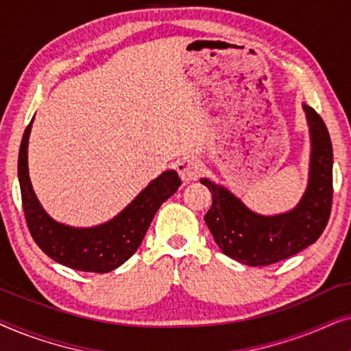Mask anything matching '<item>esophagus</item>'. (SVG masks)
Listing matches in <instances>:
<instances>
[{"instance_id": "34e87169", "label": "esophagus", "mask_w": 351, "mask_h": 351, "mask_svg": "<svg viewBox=\"0 0 351 351\" xmlns=\"http://www.w3.org/2000/svg\"><path fill=\"white\" fill-rule=\"evenodd\" d=\"M176 171L179 172L180 179L184 182L196 180L201 174V161L193 156H185L177 161Z\"/></svg>"}]
</instances>
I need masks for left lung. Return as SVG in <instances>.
Returning a JSON list of instances; mask_svg holds the SVG:
<instances>
[{"label": "left lung", "instance_id": "8db88e82", "mask_svg": "<svg viewBox=\"0 0 351 351\" xmlns=\"http://www.w3.org/2000/svg\"><path fill=\"white\" fill-rule=\"evenodd\" d=\"M311 136L310 180L300 203L281 215L254 214L237 196L201 179L213 195L208 228L225 256L251 267L271 265L308 247L324 232L332 208V143L323 118L304 104Z\"/></svg>", "mask_w": 351, "mask_h": 351}]
</instances>
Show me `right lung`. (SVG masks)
<instances>
[{
  "instance_id": "obj_1",
  "label": "right lung",
  "mask_w": 351,
  "mask_h": 351,
  "mask_svg": "<svg viewBox=\"0 0 351 351\" xmlns=\"http://www.w3.org/2000/svg\"><path fill=\"white\" fill-rule=\"evenodd\" d=\"M32 121L23 132L17 174L27 227L40 249L52 261L80 271L108 273L123 265L141 246L156 210L180 186L176 171H166L152 182L121 214L93 228L57 223L41 208L28 177L27 147Z\"/></svg>"
}]
</instances>
